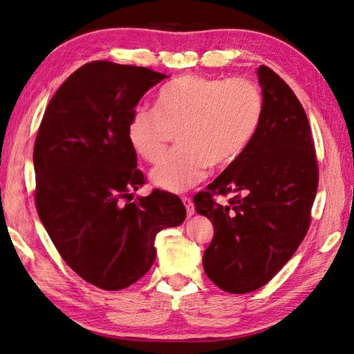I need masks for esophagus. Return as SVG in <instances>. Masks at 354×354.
Returning a JSON list of instances; mask_svg holds the SVG:
<instances>
[{
    "label": "esophagus",
    "instance_id": "esophagus-1",
    "mask_svg": "<svg viewBox=\"0 0 354 354\" xmlns=\"http://www.w3.org/2000/svg\"><path fill=\"white\" fill-rule=\"evenodd\" d=\"M183 202L185 205V209H187V216H193L194 214V205H193V201L190 198H183Z\"/></svg>",
    "mask_w": 354,
    "mask_h": 354
}]
</instances>
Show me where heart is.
I'll return each mask as SVG.
<instances>
[{"mask_svg":"<svg viewBox=\"0 0 354 354\" xmlns=\"http://www.w3.org/2000/svg\"><path fill=\"white\" fill-rule=\"evenodd\" d=\"M263 115L259 88L248 79L190 74L164 86L156 109L137 108L127 123V138L142 160L162 158L171 129L178 145L150 173L153 185L183 193L207 176L209 165L225 167L250 147Z\"/></svg>","mask_w":354,"mask_h":354,"instance_id":"obj_1","label":"heart"}]
</instances>
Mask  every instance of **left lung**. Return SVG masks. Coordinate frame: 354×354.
Wrapping results in <instances>:
<instances>
[{"label": "left lung", "mask_w": 354, "mask_h": 354, "mask_svg": "<svg viewBox=\"0 0 354 354\" xmlns=\"http://www.w3.org/2000/svg\"><path fill=\"white\" fill-rule=\"evenodd\" d=\"M261 123L245 153L231 162L208 192L193 198L214 237L202 257L217 288L248 293L265 286L298 250L310 225L318 189L313 138L301 103L265 65L257 70ZM213 194H231L221 206Z\"/></svg>", "instance_id": "obj_1"}]
</instances>
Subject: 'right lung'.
<instances>
[{"label":"right lung","instance_id":"right-lung-1","mask_svg":"<svg viewBox=\"0 0 354 354\" xmlns=\"http://www.w3.org/2000/svg\"><path fill=\"white\" fill-rule=\"evenodd\" d=\"M145 66L95 61L53 95L33 150L36 208L74 272L104 290L133 284L156 259L155 237L185 221L178 196L145 184L127 123L150 88L167 79Z\"/></svg>","mask_w":354,"mask_h":354}]
</instances>
